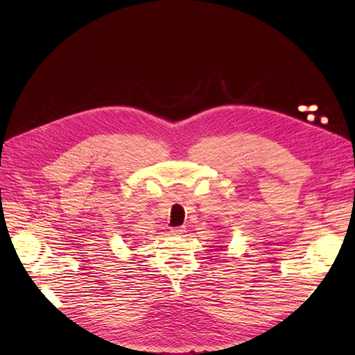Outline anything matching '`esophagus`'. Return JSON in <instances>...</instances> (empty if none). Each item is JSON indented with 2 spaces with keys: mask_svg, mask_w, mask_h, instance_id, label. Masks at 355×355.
<instances>
[{
  "mask_svg": "<svg viewBox=\"0 0 355 355\" xmlns=\"http://www.w3.org/2000/svg\"><path fill=\"white\" fill-rule=\"evenodd\" d=\"M185 227L184 226H180V227H171V234L174 236H182L185 233Z\"/></svg>",
  "mask_w": 355,
  "mask_h": 355,
  "instance_id": "1",
  "label": "esophagus"
}]
</instances>
